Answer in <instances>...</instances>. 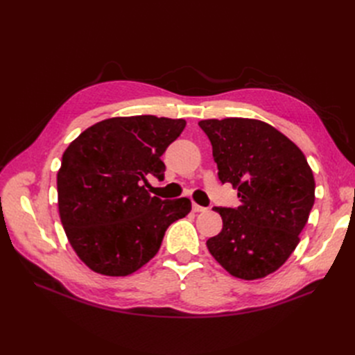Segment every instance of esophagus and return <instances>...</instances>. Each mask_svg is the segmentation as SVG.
Masks as SVG:
<instances>
[{
	"label": "esophagus",
	"instance_id": "34e87169",
	"mask_svg": "<svg viewBox=\"0 0 355 355\" xmlns=\"http://www.w3.org/2000/svg\"><path fill=\"white\" fill-rule=\"evenodd\" d=\"M192 210H194L196 213H200V211H206L207 209L200 206V204H197V202H192Z\"/></svg>",
	"mask_w": 355,
	"mask_h": 355
}]
</instances>
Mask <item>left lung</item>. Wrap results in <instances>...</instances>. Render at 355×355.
<instances>
[{"instance_id": "obj_1", "label": "left lung", "mask_w": 355, "mask_h": 355, "mask_svg": "<svg viewBox=\"0 0 355 355\" xmlns=\"http://www.w3.org/2000/svg\"><path fill=\"white\" fill-rule=\"evenodd\" d=\"M210 139L222 184L239 189L240 206L213 207L222 231L207 249L231 275L257 280L293 253L315 200L304 153L275 127L253 118L198 123Z\"/></svg>"}]
</instances>
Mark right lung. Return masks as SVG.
<instances>
[{
    "label": "right lung",
    "instance_id": "obj_1",
    "mask_svg": "<svg viewBox=\"0 0 355 355\" xmlns=\"http://www.w3.org/2000/svg\"><path fill=\"white\" fill-rule=\"evenodd\" d=\"M178 118L136 115L96 123L69 144L58 171L60 222L92 271L124 277L149 262L171 223L191 211L188 198L151 197L146 178L164 179L161 161L184 132Z\"/></svg>",
    "mask_w": 355,
    "mask_h": 355
}]
</instances>
